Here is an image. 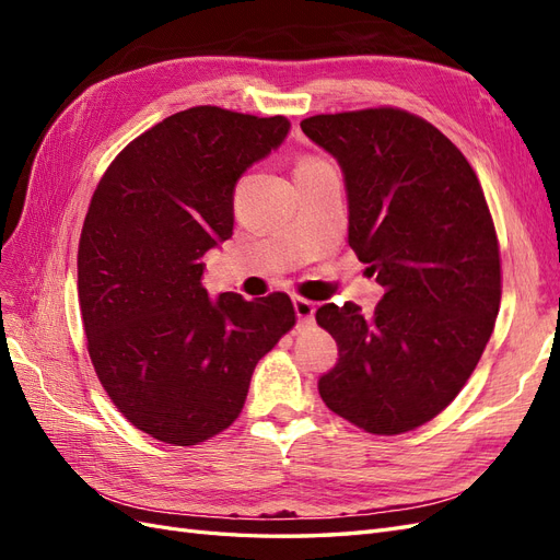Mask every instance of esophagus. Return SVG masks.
Returning a JSON list of instances; mask_svg holds the SVG:
<instances>
[{
  "instance_id": "1",
  "label": "esophagus",
  "mask_w": 560,
  "mask_h": 560,
  "mask_svg": "<svg viewBox=\"0 0 560 560\" xmlns=\"http://www.w3.org/2000/svg\"><path fill=\"white\" fill-rule=\"evenodd\" d=\"M294 311H296V317L301 325H313L315 319V303L308 301V299H294Z\"/></svg>"
}]
</instances>
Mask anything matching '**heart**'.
<instances>
[{"instance_id": "heart-1", "label": "heart", "mask_w": 560, "mask_h": 560, "mask_svg": "<svg viewBox=\"0 0 560 560\" xmlns=\"http://www.w3.org/2000/svg\"><path fill=\"white\" fill-rule=\"evenodd\" d=\"M308 161H315V156H303V159H299L296 165H303V163H308Z\"/></svg>"}]
</instances>
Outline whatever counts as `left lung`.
I'll use <instances>...</instances> for the list:
<instances>
[{
	"instance_id": "1",
	"label": "left lung",
	"mask_w": 560,
	"mask_h": 560,
	"mask_svg": "<svg viewBox=\"0 0 560 560\" xmlns=\"http://www.w3.org/2000/svg\"><path fill=\"white\" fill-rule=\"evenodd\" d=\"M301 130L341 163L350 247L385 287L369 315L352 301L317 308L338 346L319 397L364 432H411L465 387L500 311L479 177L442 130L399 107L317 114Z\"/></svg>"
}]
</instances>
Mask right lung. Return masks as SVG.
<instances>
[{
  "instance_id": "add662e5",
  "label": "right lung",
  "mask_w": 560,
  "mask_h": 560,
  "mask_svg": "<svg viewBox=\"0 0 560 560\" xmlns=\"http://www.w3.org/2000/svg\"><path fill=\"white\" fill-rule=\"evenodd\" d=\"M290 121L198 105L163 118L100 179L79 238L86 348L124 418L196 446L241 416L254 366L296 325L284 292L210 301L202 257L233 233V189Z\"/></svg>"
}]
</instances>
